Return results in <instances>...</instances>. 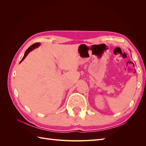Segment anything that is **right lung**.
I'll use <instances>...</instances> for the list:
<instances>
[{
  "mask_svg": "<svg viewBox=\"0 0 146 146\" xmlns=\"http://www.w3.org/2000/svg\"><path fill=\"white\" fill-rule=\"evenodd\" d=\"M39 45H40V43H39V42H36V43H35V44H33V45L31 46L26 51L25 54H24V57L23 58V59H22L21 61H20V63H21V62L23 61L24 60V59L26 58V57L27 56V54H29V52L30 51H33L34 49H35V48H37V47H38V46H39Z\"/></svg>",
  "mask_w": 146,
  "mask_h": 146,
  "instance_id": "right-lung-1",
  "label": "right lung"
}]
</instances>
